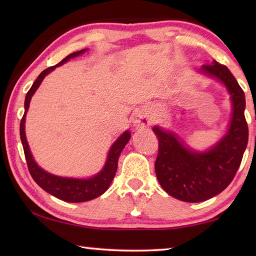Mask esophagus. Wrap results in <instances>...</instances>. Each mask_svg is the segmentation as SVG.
Returning a JSON list of instances; mask_svg holds the SVG:
<instances>
[{"mask_svg":"<svg viewBox=\"0 0 256 256\" xmlns=\"http://www.w3.org/2000/svg\"><path fill=\"white\" fill-rule=\"evenodd\" d=\"M133 123L134 126L136 128H146L150 126L151 120L149 118V115L146 112V110H138L136 114H134Z\"/></svg>","mask_w":256,"mask_h":256,"instance_id":"1","label":"esophagus"}]
</instances>
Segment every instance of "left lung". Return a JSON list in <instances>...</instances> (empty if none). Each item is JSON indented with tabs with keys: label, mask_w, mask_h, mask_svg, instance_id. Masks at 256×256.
I'll return each instance as SVG.
<instances>
[{
	"label": "left lung",
	"mask_w": 256,
	"mask_h": 256,
	"mask_svg": "<svg viewBox=\"0 0 256 256\" xmlns=\"http://www.w3.org/2000/svg\"><path fill=\"white\" fill-rule=\"evenodd\" d=\"M201 71L224 82L232 94V118L226 136L210 151L196 154L172 133L154 128L159 141L154 162L158 182L170 196L185 202L206 201L222 193L235 177L248 141L245 94L235 76L216 60L202 66Z\"/></svg>",
	"instance_id": "obj_1"
}]
</instances>
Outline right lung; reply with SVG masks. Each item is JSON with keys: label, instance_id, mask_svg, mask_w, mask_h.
<instances>
[{"label": "right lung", "instance_id": "obj_1", "mask_svg": "<svg viewBox=\"0 0 256 256\" xmlns=\"http://www.w3.org/2000/svg\"><path fill=\"white\" fill-rule=\"evenodd\" d=\"M86 50H81L79 52H74L70 55H68L66 58H63L58 64H56L54 66H50L48 68L42 71L36 81L34 82L32 88L29 89V92L26 94L24 99V114L21 118L20 122V138L21 142H22L24 151V157L27 160V166L30 175L34 178V180L40 186L42 190H45L46 192H48L52 196L55 198H60V200L66 201V202H84L92 200V198H96L99 196H102V193L106 192V190L110 188L112 178L116 174V170H118V157L122 150L124 149L125 144H128L130 138H131V134L128 131L124 132L122 136H120L114 144L112 146L110 150V154H108V159L107 162L104 167V170L97 174L96 176L92 177L89 180H74V178H64V177H58L50 175L45 170H42V168L37 166V164L34 162L32 154H30L29 146L27 138H26L24 134V120H26V112H27L30 104V99L32 96L36 92L38 86L42 84V81L44 78L48 74L50 71H53L56 66H62L63 63H66L72 58H76V56L80 55L84 53Z\"/></svg>", "mask_w": 256, "mask_h": 256}]
</instances>
